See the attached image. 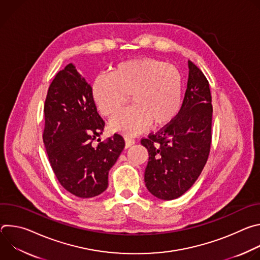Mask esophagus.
<instances>
[{"mask_svg":"<svg viewBox=\"0 0 260 260\" xmlns=\"http://www.w3.org/2000/svg\"><path fill=\"white\" fill-rule=\"evenodd\" d=\"M124 142H125V148H129L135 144V140L129 137H124Z\"/></svg>","mask_w":260,"mask_h":260,"instance_id":"1","label":"esophagus"}]
</instances>
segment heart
<instances>
[{
  "label": "heart",
  "mask_w": 260,
  "mask_h": 260,
  "mask_svg": "<svg viewBox=\"0 0 260 260\" xmlns=\"http://www.w3.org/2000/svg\"><path fill=\"white\" fill-rule=\"evenodd\" d=\"M183 80L179 70L153 58L122 61L109 74L98 76L91 96L100 113L110 116L126 102L133 105L111 118V129L138 135L152 124L161 127L174 120L182 103Z\"/></svg>",
  "instance_id": "1"
}]
</instances>
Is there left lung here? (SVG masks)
<instances>
[{"mask_svg": "<svg viewBox=\"0 0 260 260\" xmlns=\"http://www.w3.org/2000/svg\"><path fill=\"white\" fill-rule=\"evenodd\" d=\"M188 81L179 114L157 134L142 139L149 159L145 185L164 201L186 192L201 175L212 140V96L203 72L188 60Z\"/></svg>", "mask_w": 260, "mask_h": 260, "instance_id": "obj_1", "label": "left lung"}]
</instances>
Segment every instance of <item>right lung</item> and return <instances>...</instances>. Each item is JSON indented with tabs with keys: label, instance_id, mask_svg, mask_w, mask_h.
<instances>
[{
	"label": "right lung",
	"instance_id": "right-lung-1",
	"mask_svg": "<svg viewBox=\"0 0 260 260\" xmlns=\"http://www.w3.org/2000/svg\"><path fill=\"white\" fill-rule=\"evenodd\" d=\"M43 142L50 166L70 193L89 199L108 187V175L124 148L115 134L92 145L103 134L104 120L91 96V86L69 63L51 82L44 105Z\"/></svg>",
	"mask_w": 260,
	"mask_h": 260
}]
</instances>
